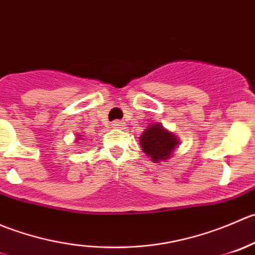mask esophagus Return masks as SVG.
<instances>
[{
	"label": "esophagus",
	"mask_w": 255,
	"mask_h": 255,
	"mask_svg": "<svg viewBox=\"0 0 255 255\" xmlns=\"http://www.w3.org/2000/svg\"><path fill=\"white\" fill-rule=\"evenodd\" d=\"M113 128H125V123L124 122H120V120H117V122L113 123Z\"/></svg>",
	"instance_id": "obj_1"
}]
</instances>
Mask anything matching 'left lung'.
I'll use <instances>...</instances> for the list:
<instances>
[{
    "instance_id": "8db88e82",
    "label": "left lung",
    "mask_w": 255,
    "mask_h": 255,
    "mask_svg": "<svg viewBox=\"0 0 255 255\" xmlns=\"http://www.w3.org/2000/svg\"><path fill=\"white\" fill-rule=\"evenodd\" d=\"M140 146L143 152L156 163L166 162L173 156L175 148L180 145V138L168 131L160 123H152L140 136Z\"/></svg>"
}]
</instances>
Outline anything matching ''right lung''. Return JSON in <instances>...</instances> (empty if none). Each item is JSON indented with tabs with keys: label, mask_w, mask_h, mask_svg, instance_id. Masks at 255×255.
<instances>
[{
	"label": "right lung",
	"mask_w": 255,
	"mask_h": 255,
	"mask_svg": "<svg viewBox=\"0 0 255 255\" xmlns=\"http://www.w3.org/2000/svg\"><path fill=\"white\" fill-rule=\"evenodd\" d=\"M83 138H84V136L83 135H79V133H77V137H75V141H80V140H83Z\"/></svg>",
	"instance_id": "1"
}]
</instances>
